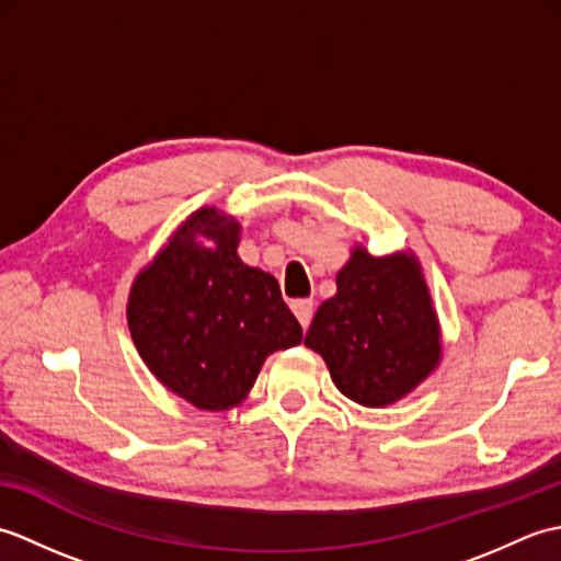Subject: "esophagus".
Listing matches in <instances>:
<instances>
[{
    "instance_id": "34e87169",
    "label": "esophagus",
    "mask_w": 561,
    "mask_h": 561,
    "mask_svg": "<svg viewBox=\"0 0 561 561\" xmlns=\"http://www.w3.org/2000/svg\"><path fill=\"white\" fill-rule=\"evenodd\" d=\"M291 311H294L296 318H299V323L304 328H308V325H311V320H313L316 304H313V299H296V301H291Z\"/></svg>"
}]
</instances>
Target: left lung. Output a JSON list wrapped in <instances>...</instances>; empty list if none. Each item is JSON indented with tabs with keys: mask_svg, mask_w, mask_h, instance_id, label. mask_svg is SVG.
Returning <instances> with one entry per match:
<instances>
[{
	"mask_svg": "<svg viewBox=\"0 0 561 561\" xmlns=\"http://www.w3.org/2000/svg\"><path fill=\"white\" fill-rule=\"evenodd\" d=\"M306 347L323 356L342 396L383 408L408 396L440 356L436 313L410 255L374 257L356 248L337 294L318 308Z\"/></svg>",
	"mask_w": 561,
	"mask_h": 561,
	"instance_id": "left-lung-1",
	"label": "left lung"
}]
</instances>
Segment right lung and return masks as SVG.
Returning <instances> with one entry per match:
<instances>
[{
	"label": "right lung",
	"mask_w": 561,
	"mask_h": 561,
	"mask_svg": "<svg viewBox=\"0 0 561 561\" xmlns=\"http://www.w3.org/2000/svg\"><path fill=\"white\" fill-rule=\"evenodd\" d=\"M197 234L215 241L209 249ZM238 224L199 209L135 279L127 323L161 383L199 410H229L253 388L262 362L301 342L277 279L236 255Z\"/></svg>",
	"instance_id": "obj_1"
}]
</instances>
